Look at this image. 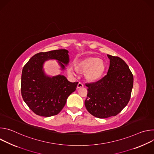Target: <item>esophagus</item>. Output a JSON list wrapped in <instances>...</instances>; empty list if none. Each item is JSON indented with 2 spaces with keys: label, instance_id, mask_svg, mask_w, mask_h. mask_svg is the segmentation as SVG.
Returning a JSON list of instances; mask_svg holds the SVG:
<instances>
[{
  "label": "esophagus",
  "instance_id": "obj_1",
  "mask_svg": "<svg viewBox=\"0 0 154 154\" xmlns=\"http://www.w3.org/2000/svg\"><path fill=\"white\" fill-rule=\"evenodd\" d=\"M83 84L82 83H81V82H79V83H78V85H77V88H82V87H83Z\"/></svg>",
  "mask_w": 154,
  "mask_h": 154
}]
</instances>
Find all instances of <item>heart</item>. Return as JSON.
Masks as SVG:
<instances>
[{
    "label": "heart",
    "mask_w": 154,
    "mask_h": 154,
    "mask_svg": "<svg viewBox=\"0 0 154 154\" xmlns=\"http://www.w3.org/2000/svg\"><path fill=\"white\" fill-rule=\"evenodd\" d=\"M76 68L82 71H85V75L87 80L95 82L99 80L105 71L104 62L96 57H87L75 63ZM69 74L74 75L75 70L72 66L68 68Z\"/></svg>",
    "instance_id": "obj_1"
}]
</instances>
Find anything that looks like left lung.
I'll return each instance as SVG.
<instances>
[{
    "mask_svg": "<svg viewBox=\"0 0 154 154\" xmlns=\"http://www.w3.org/2000/svg\"><path fill=\"white\" fill-rule=\"evenodd\" d=\"M109 67L100 80L86 84V108L98 118H107L119 113L128 103L134 85V76L125 62L118 57L107 55Z\"/></svg>",
    "mask_w": 154,
    "mask_h": 154,
    "instance_id": "obj_1",
    "label": "left lung"
}]
</instances>
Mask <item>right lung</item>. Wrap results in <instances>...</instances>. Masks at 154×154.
Returning a JSON list of instances; mask_svg holds the SVG:
<instances>
[{"label": "right lung", "mask_w": 154, "mask_h": 154, "mask_svg": "<svg viewBox=\"0 0 154 154\" xmlns=\"http://www.w3.org/2000/svg\"><path fill=\"white\" fill-rule=\"evenodd\" d=\"M66 49L39 52L33 55L22 71L21 94L30 109L37 115L49 117L58 114L68 96L75 91L78 82H70L65 76L47 75L43 69L45 61L56 60L61 69L69 62Z\"/></svg>", "instance_id": "obj_1"}]
</instances>
